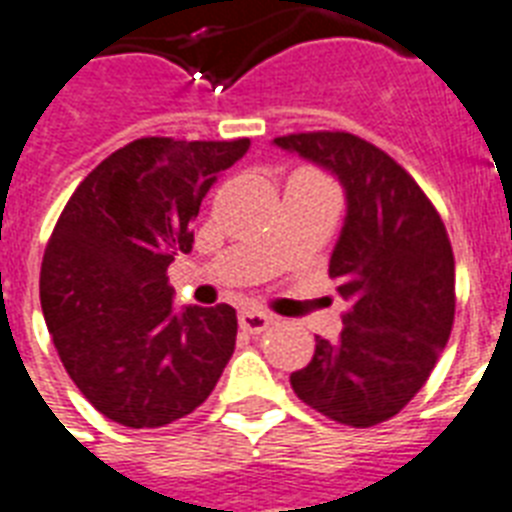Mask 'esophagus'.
<instances>
[{
    "mask_svg": "<svg viewBox=\"0 0 512 512\" xmlns=\"http://www.w3.org/2000/svg\"><path fill=\"white\" fill-rule=\"evenodd\" d=\"M273 315L263 313V310H242L239 313V326H242V331H247V334H263V331H268L270 326H273Z\"/></svg>",
    "mask_w": 512,
    "mask_h": 512,
    "instance_id": "34e87169",
    "label": "esophagus"
}]
</instances>
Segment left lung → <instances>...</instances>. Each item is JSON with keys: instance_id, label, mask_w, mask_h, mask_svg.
<instances>
[{"instance_id": "1", "label": "left lung", "mask_w": 512, "mask_h": 512, "mask_svg": "<svg viewBox=\"0 0 512 512\" xmlns=\"http://www.w3.org/2000/svg\"><path fill=\"white\" fill-rule=\"evenodd\" d=\"M276 144L334 170L347 189V220L328 265L347 299L344 328L336 342L315 336L313 360L292 373V389L331 421L368 429L421 392L450 339V236L426 191L371 141L307 131Z\"/></svg>"}]
</instances>
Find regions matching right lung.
<instances>
[{"label": "right lung", "instance_id": "right-lung-1", "mask_svg": "<svg viewBox=\"0 0 512 512\" xmlns=\"http://www.w3.org/2000/svg\"><path fill=\"white\" fill-rule=\"evenodd\" d=\"M249 139L141 136L83 178L41 263V310L73 384L128 429L194 413L234 355L231 305L173 310L168 265L189 252L191 223Z\"/></svg>", "mask_w": 512, "mask_h": 512}]
</instances>
